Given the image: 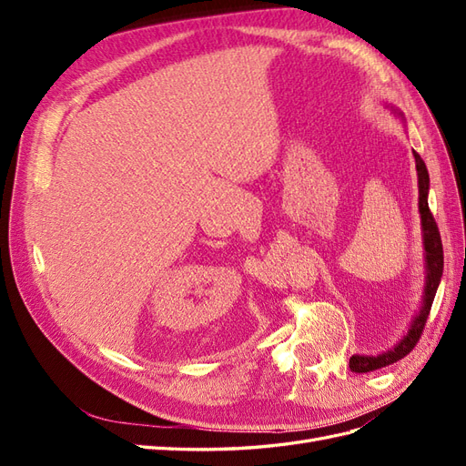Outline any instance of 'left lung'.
Wrapping results in <instances>:
<instances>
[{
  "instance_id": "8db88e82",
  "label": "left lung",
  "mask_w": 466,
  "mask_h": 466,
  "mask_svg": "<svg viewBox=\"0 0 466 466\" xmlns=\"http://www.w3.org/2000/svg\"><path fill=\"white\" fill-rule=\"evenodd\" d=\"M416 159V171H418V190H420V216H421V229H424V247H426V268H428V278H426V289H424V305H421L418 317L414 319L410 330L402 338L399 346L394 350L385 351V354L379 356H351L350 358V370L356 373H370L380 368H387V365L402 360L404 356L410 354L418 340L424 332L426 320L430 315V309L435 298L437 286L441 281L443 274V245H441V235L437 229V223L433 219V214L428 206V188H430V175L424 159L414 151Z\"/></svg>"
}]
</instances>
